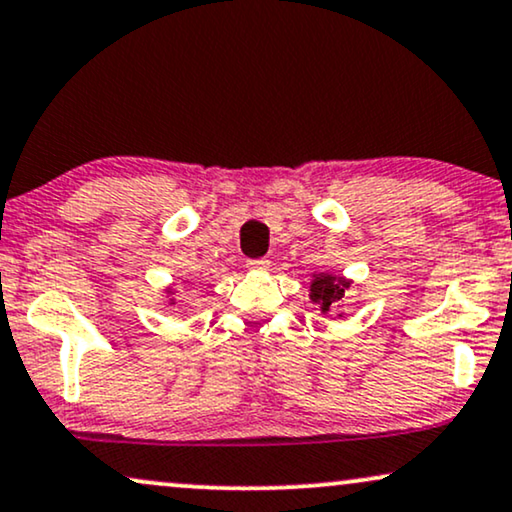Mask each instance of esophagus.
<instances>
[{
	"mask_svg": "<svg viewBox=\"0 0 512 512\" xmlns=\"http://www.w3.org/2000/svg\"><path fill=\"white\" fill-rule=\"evenodd\" d=\"M269 260H264V257H260V260H248V269L252 271H267L269 269Z\"/></svg>",
	"mask_w": 512,
	"mask_h": 512,
	"instance_id": "34e87169",
	"label": "esophagus"
}]
</instances>
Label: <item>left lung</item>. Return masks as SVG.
Instances as JSON below:
<instances>
[{"mask_svg": "<svg viewBox=\"0 0 512 512\" xmlns=\"http://www.w3.org/2000/svg\"><path fill=\"white\" fill-rule=\"evenodd\" d=\"M349 285H351L349 281H344V278L339 276H330V274L316 276L311 283V297L313 302L320 304V309L330 311L342 302L344 292L349 290Z\"/></svg>", "mask_w": 512, "mask_h": 512, "instance_id": "8db88e82", "label": "left lung"}]
</instances>
